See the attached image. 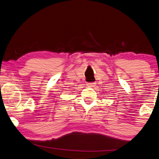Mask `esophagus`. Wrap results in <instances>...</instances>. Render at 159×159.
I'll use <instances>...</instances> for the list:
<instances>
[{
    "label": "esophagus",
    "mask_w": 159,
    "mask_h": 159,
    "mask_svg": "<svg viewBox=\"0 0 159 159\" xmlns=\"http://www.w3.org/2000/svg\"><path fill=\"white\" fill-rule=\"evenodd\" d=\"M87 86L90 87H95L96 86V83H91V84H87Z\"/></svg>",
    "instance_id": "34e87169"
}]
</instances>
